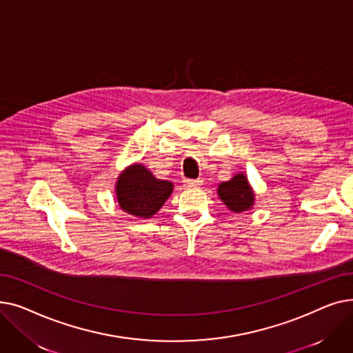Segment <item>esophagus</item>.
<instances>
[{"mask_svg":"<svg viewBox=\"0 0 353 353\" xmlns=\"http://www.w3.org/2000/svg\"><path fill=\"white\" fill-rule=\"evenodd\" d=\"M203 184L201 179H194V180H184V186L186 188H200Z\"/></svg>","mask_w":353,"mask_h":353,"instance_id":"1","label":"esophagus"}]
</instances>
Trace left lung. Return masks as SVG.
<instances>
[{"label": "left lung", "mask_w": 353, "mask_h": 353, "mask_svg": "<svg viewBox=\"0 0 353 353\" xmlns=\"http://www.w3.org/2000/svg\"><path fill=\"white\" fill-rule=\"evenodd\" d=\"M217 194L220 200L234 213H242L254 205V193L248 181L246 174L239 173L229 181L219 184Z\"/></svg>", "instance_id": "8db88e82"}]
</instances>
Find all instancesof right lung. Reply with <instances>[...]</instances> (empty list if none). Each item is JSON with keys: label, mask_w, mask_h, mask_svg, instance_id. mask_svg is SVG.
Segmentation results:
<instances>
[{"label": "right lung", "mask_w": 353, "mask_h": 353, "mask_svg": "<svg viewBox=\"0 0 353 353\" xmlns=\"http://www.w3.org/2000/svg\"><path fill=\"white\" fill-rule=\"evenodd\" d=\"M172 192V181L156 179L140 163L127 167L116 183V194L121 210L141 219H150L156 214Z\"/></svg>", "instance_id": "obj_1"}]
</instances>
